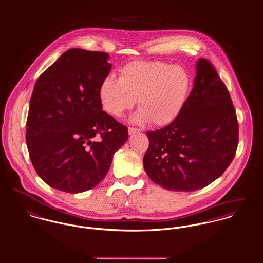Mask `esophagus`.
<instances>
[{"label": "esophagus", "mask_w": 263, "mask_h": 263, "mask_svg": "<svg viewBox=\"0 0 263 263\" xmlns=\"http://www.w3.org/2000/svg\"><path fill=\"white\" fill-rule=\"evenodd\" d=\"M139 132H140V129L137 128V127H133V126H129V127H128V134H129V135H135V134H137V133H139Z\"/></svg>", "instance_id": "1"}]
</instances>
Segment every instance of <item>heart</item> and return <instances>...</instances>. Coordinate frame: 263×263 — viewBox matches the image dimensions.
<instances>
[{
	"label": "heart",
	"mask_w": 263,
	"mask_h": 263,
	"mask_svg": "<svg viewBox=\"0 0 263 263\" xmlns=\"http://www.w3.org/2000/svg\"><path fill=\"white\" fill-rule=\"evenodd\" d=\"M190 91L191 79L183 68L163 62L136 61L121 69L119 79L107 77L102 81L99 99L106 112L121 117L139 98L141 110L134 120H149L163 126L174 121L183 110Z\"/></svg>",
	"instance_id": "heart-1"
}]
</instances>
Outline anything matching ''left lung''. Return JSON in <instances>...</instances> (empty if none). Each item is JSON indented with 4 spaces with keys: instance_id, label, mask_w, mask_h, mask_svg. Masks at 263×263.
Instances as JSON below:
<instances>
[{
    "instance_id": "1",
    "label": "left lung",
    "mask_w": 263,
    "mask_h": 263,
    "mask_svg": "<svg viewBox=\"0 0 263 263\" xmlns=\"http://www.w3.org/2000/svg\"><path fill=\"white\" fill-rule=\"evenodd\" d=\"M144 168L151 180L171 191H195L219 178L233 161L239 125L232 99L215 67L196 63L187 102L167 126L147 132Z\"/></svg>"
}]
</instances>
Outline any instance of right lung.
<instances>
[{
  "label": "right lung",
  "mask_w": 263,
  "mask_h": 263,
  "mask_svg": "<svg viewBox=\"0 0 263 263\" xmlns=\"http://www.w3.org/2000/svg\"><path fill=\"white\" fill-rule=\"evenodd\" d=\"M102 51L72 48L38 78L29 104L26 144L38 176L79 193L107 174L127 127L102 110L99 88L111 70Z\"/></svg>",
  "instance_id": "1"
}]
</instances>
